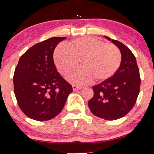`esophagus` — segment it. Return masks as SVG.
I'll use <instances>...</instances> for the list:
<instances>
[{"label": "esophagus", "mask_w": 154, "mask_h": 154, "mask_svg": "<svg viewBox=\"0 0 154 154\" xmlns=\"http://www.w3.org/2000/svg\"><path fill=\"white\" fill-rule=\"evenodd\" d=\"M82 88V87H78V86H77V85H72L73 91H77V90L81 89Z\"/></svg>", "instance_id": "obj_1"}]
</instances>
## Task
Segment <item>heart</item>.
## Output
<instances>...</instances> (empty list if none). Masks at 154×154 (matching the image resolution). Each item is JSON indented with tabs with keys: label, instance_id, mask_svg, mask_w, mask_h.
Listing matches in <instances>:
<instances>
[{
	"label": "heart",
	"instance_id": "obj_1",
	"mask_svg": "<svg viewBox=\"0 0 154 154\" xmlns=\"http://www.w3.org/2000/svg\"><path fill=\"white\" fill-rule=\"evenodd\" d=\"M53 57L57 68L63 75L75 69L82 59L83 67L67 77L69 82L77 85H86L94 78L98 82L110 79L118 69L122 60L118 47L91 36L75 38L67 47L58 46Z\"/></svg>",
	"mask_w": 154,
	"mask_h": 154
}]
</instances>
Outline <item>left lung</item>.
<instances>
[{"mask_svg": "<svg viewBox=\"0 0 154 154\" xmlns=\"http://www.w3.org/2000/svg\"><path fill=\"white\" fill-rule=\"evenodd\" d=\"M105 38L120 49L121 63L112 77L93 86L94 96L88 106L94 116L115 120L126 116L134 107L139 94L141 79L132 51L118 41L106 36Z\"/></svg>", "mask_w": 154, "mask_h": 154, "instance_id": "1", "label": "left lung"}]
</instances>
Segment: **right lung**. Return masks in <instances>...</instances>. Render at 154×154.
Masks as SVG:
<instances>
[{
	"instance_id": "1",
	"label": "right lung",
	"mask_w": 154,
	"mask_h": 154,
	"mask_svg": "<svg viewBox=\"0 0 154 154\" xmlns=\"http://www.w3.org/2000/svg\"><path fill=\"white\" fill-rule=\"evenodd\" d=\"M65 37L38 43L20 57L13 77L17 103L26 116L49 120L62 111L72 87L58 72L53 51Z\"/></svg>"
}]
</instances>
